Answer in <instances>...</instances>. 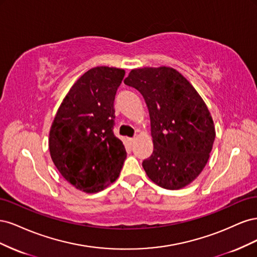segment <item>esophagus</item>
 I'll return each instance as SVG.
<instances>
[{
    "label": "esophagus",
    "instance_id": "1",
    "mask_svg": "<svg viewBox=\"0 0 257 257\" xmlns=\"http://www.w3.org/2000/svg\"><path fill=\"white\" fill-rule=\"evenodd\" d=\"M128 142H130V144L132 145V144H134V142H135V138H128Z\"/></svg>",
    "mask_w": 257,
    "mask_h": 257
}]
</instances>
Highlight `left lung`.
<instances>
[{"mask_svg": "<svg viewBox=\"0 0 257 257\" xmlns=\"http://www.w3.org/2000/svg\"><path fill=\"white\" fill-rule=\"evenodd\" d=\"M124 83L142 93L150 114L154 148L143 162L146 174L164 189L184 188L206 166L215 138L203 98L172 67L132 69Z\"/></svg>", "mask_w": 257, "mask_h": 257, "instance_id": "8db88e82", "label": "left lung"}]
</instances>
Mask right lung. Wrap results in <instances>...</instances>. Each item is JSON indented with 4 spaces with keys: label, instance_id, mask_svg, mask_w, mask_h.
<instances>
[{
    "label": "right lung",
    "instance_id": "add662e5",
    "mask_svg": "<svg viewBox=\"0 0 257 257\" xmlns=\"http://www.w3.org/2000/svg\"><path fill=\"white\" fill-rule=\"evenodd\" d=\"M125 72L97 66L68 91L54 116L49 151L67 182L85 193L104 190L119 177L126 158L113 134L114 96Z\"/></svg>",
    "mask_w": 257,
    "mask_h": 257
}]
</instances>
